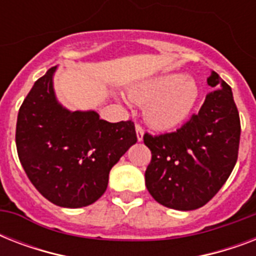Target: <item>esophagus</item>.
Wrapping results in <instances>:
<instances>
[{"mask_svg": "<svg viewBox=\"0 0 256 256\" xmlns=\"http://www.w3.org/2000/svg\"><path fill=\"white\" fill-rule=\"evenodd\" d=\"M136 140L140 142V140H144V128H142L140 124H136Z\"/></svg>", "mask_w": 256, "mask_h": 256, "instance_id": "1", "label": "esophagus"}]
</instances>
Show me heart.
Returning <instances> with one entry per match:
<instances>
[{
    "label": "heart",
    "instance_id": "heart-1",
    "mask_svg": "<svg viewBox=\"0 0 256 256\" xmlns=\"http://www.w3.org/2000/svg\"><path fill=\"white\" fill-rule=\"evenodd\" d=\"M130 98L144 104V118L156 130H170L190 116L199 98L196 82L184 74L152 78L130 92Z\"/></svg>",
    "mask_w": 256,
    "mask_h": 256
}]
</instances>
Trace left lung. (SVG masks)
Returning <instances> with one entry per match:
<instances>
[{
  "label": "left lung",
  "instance_id": "1",
  "mask_svg": "<svg viewBox=\"0 0 256 256\" xmlns=\"http://www.w3.org/2000/svg\"><path fill=\"white\" fill-rule=\"evenodd\" d=\"M198 114L174 132L144 134L152 150L146 187L156 202L174 210L204 206L230 176L238 160L240 120L231 88L211 72Z\"/></svg>",
  "mask_w": 256,
  "mask_h": 256
}]
</instances>
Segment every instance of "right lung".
<instances>
[{
  "label": "right lung",
  "instance_id": "1",
  "mask_svg": "<svg viewBox=\"0 0 256 256\" xmlns=\"http://www.w3.org/2000/svg\"><path fill=\"white\" fill-rule=\"evenodd\" d=\"M57 66L34 82L20 108L18 158L34 187L54 204H92L108 188V172L136 142L132 120L110 124L94 110L72 112L58 102Z\"/></svg>",
  "mask_w": 256,
  "mask_h": 256
}]
</instances>
